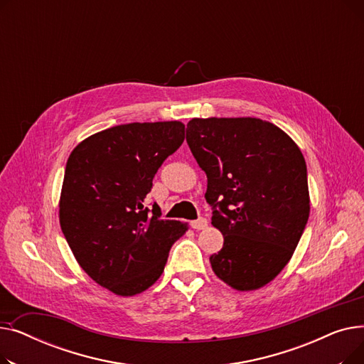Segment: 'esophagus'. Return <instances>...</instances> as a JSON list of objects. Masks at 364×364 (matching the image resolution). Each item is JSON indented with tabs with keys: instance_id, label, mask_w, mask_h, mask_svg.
Instances as JSON below:
<instances>
[{
	"instance_id": "1",
	"label": "esophagus",
	"mask_w": 364,
	"mask_h": 364,
	"mask_svg": "<svg viewBox=\"0 0 364 364\" xmlns=\"http://www.w3.org/2000/svg\"><path fill=\"white\" fill-rule=\"evenodd\" d=\"M190 225H192L195 230H203V228L208 227V220L206 218H199V220H195L190 223Z\"/></svg>"
}]
</instances>
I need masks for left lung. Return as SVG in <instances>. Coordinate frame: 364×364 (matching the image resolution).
Masks as SVG:
<instances>
[{"mask_svg":"<svg viewBox=\"0 0 364 364\" xmlns=\"http://www.w3.org/2000/svg\"><path fill=\"white\" fill-rule=\"evenodd\" d=\"M187 144L206 174L205 199L224 245L209 257L237 291L272 282L289 262L310 215L307 165L279 127L257 118H195Z\"/></svg>","mask_w":364,"mask_h":364,"instance_id":"obj_1","label":"left lung"}]
</instances>
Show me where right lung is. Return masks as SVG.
Returning <instances> with one entry per match:
<instances>
[{
  "label": "right lung",
  "mask_w": 364,
  "mask_h": 364,
  "mask_svg": "<svg viewBox=\"0 0 364 364\" xmlns=\"http://www.w3.org/2000/svg\"><path fill=\"white\" fill-rule=\"evenodd\" d=\"M184 141V125L134 122L100 131L73 149L60 196V227L82 270L132 296L155 283L171 246L187 230L144 206L153 177Z\"/></svg>",
  "instance_id": "right-lung-1"
}]
</instances>
